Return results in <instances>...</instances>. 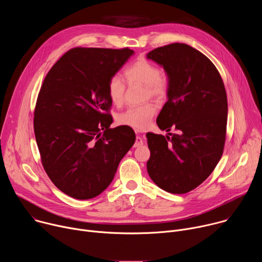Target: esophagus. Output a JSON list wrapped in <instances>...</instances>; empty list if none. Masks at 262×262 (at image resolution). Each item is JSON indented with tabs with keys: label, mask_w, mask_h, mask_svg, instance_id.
<instances>
[{
	"label": "esophagus",
	"mask_w": 262,
	"mask_h": 262,
	"mask_svg": "<svg viewBox=\"0 0 262 262\" xmlns=\"http://www.w3.org/2000/svg\"><path fill=\"white\" fill-rule=\"evenodd\" d=\"M136 132H139L138 129H135ZM143 145V140H142V138L141 137H137L136 138V141H135V144H134V147L136 148V147H140V146H142Z\"/></svg>",
	"instance_id": "esophagus-1"
}]
</instances>
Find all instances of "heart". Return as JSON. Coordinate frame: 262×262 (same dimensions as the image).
Listing matches in <instances>:
<instances>
[{"instance_id":"b5f03b06","label":"heart","mask_w":262,"mask_h":262,"mask_svg":"<svg viewBox=\"0 0 262 262\" xmlns=\"http://www.w3.org/2000/svg\"><path fill=\"white\" fill-rule=\"evenodd\" d=\"M124 77L128 84L145 85V96L163 99L168 95L169 84L162 76L158 65L146 59H139L124 70ZM126 85L119 76L112 77L107 82V94L115 105L124 101ZM157 112L154 102L148 101L142 104L132 105L118 116V122L134 128H144Z\"/></svg>"}]
</instances>
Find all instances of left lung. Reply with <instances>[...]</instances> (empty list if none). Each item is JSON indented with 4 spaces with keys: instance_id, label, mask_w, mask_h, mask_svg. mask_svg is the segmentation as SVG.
Wrapping results in <instances>:
<instances>
[{
    "instance_id": "left-lung-1",
    "label": "left lung",
    "mask_w": 262,
    "mask_h": 262,
    "mask_svg": "<svg viewBox=\"0 0 262 262\" xmlns=\"http://www.w3.org/2000/svg\"><path fill=\"white\" fill-rule=\"evenodd\" d=\"M166 70L168 101L157 123L168 136L146 135L150 159L147 171L172 194L196 189L214 170L226 141L228 103L221 74L201 52L171 43L147 54Z\"/></svg>"
}]
</instances>
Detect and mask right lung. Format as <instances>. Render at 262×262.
<instances>
[{
    "mask_svg": "<svg viewBox=\"0 0 262 262\" xmlns=\"http://www.w3.org/2000/svg\"><path fill=\"white\" fill-rule=\"evenodd\" d=\"M134 54L128 48H73L50 69L34 110V133L45 171L64 194H101L135 143L127 125L110 128L107 82Z\"/></svg>",
    "mask_w": 262,
    "mask_h": 262,
    "instance_id": "add662e5",
    "label": "right lung"
}]
</instances>
